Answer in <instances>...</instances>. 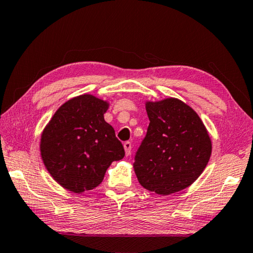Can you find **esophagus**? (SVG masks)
<instances>
[{
	"label": "esophagus",
	"instance_id": "34e87169",
	"mask_svg": "<svg viewBox=\"0 0 253 253\" xmlns=\"http://www.w3.org/2000/svg\"><path fill=\"white\" fill-rule=\"evenodd\" d=\"M124 149H125L126 156L129 155L130 151H131V143L130 142H125V143H124Z\"/></svg>",
	"mask_w": 253,
	"mask_h": 253
}]
</instances>
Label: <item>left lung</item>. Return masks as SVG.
<instances>
[{
    "label": "left lung",
    "mask_w": 253,
    "mask_h": 253,
    "mask_svg": "<svg viewBox=\"0 0 253 253\" xmlns=\"http://www.w3.org/2000/svg\"><path fill=\"white\" fill-rule=\"evenodd\" d=\"M149 125L136 153L140 185L169 195L193 184L207 168L212 142L199 115L177 98L146 101Z\"/></svg>",
    "instance_id": "obj_1"
}]
</instances>
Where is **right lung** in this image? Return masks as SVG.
Listing matches in <instances>:
<instances>
[{
    "mask_svg": "<svg viewBox=\"0 0 253 253\" xmlns=\"http://www.w3.org/2000/svg\"><path fill=\"white\" fill-rule=\"evenodd\" d=\"M108 108V101L89 93L77 96L59 107L42 131V161L66 190L80 194L97 187L111 163L125 156L104 118Z\"/></svg>",
    "mask_w": 253,
    "mask_h": 253,
    "instance_id": "right-lung-1",
    "label": "right lung"
}]
</instances>
